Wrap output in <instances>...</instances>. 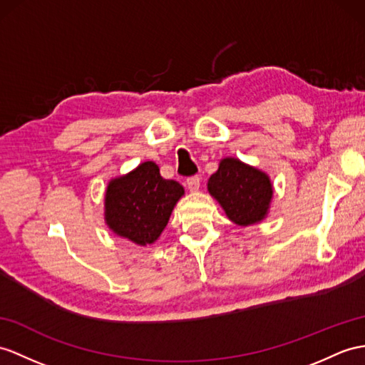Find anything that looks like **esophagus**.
I'll use <instances>...</instances> for the list:
<instances>
[{
	"label": "esophagus",
	"instance_id": "1",
	"mask_svg": "<svg viewBox=\"0 0 365 365\" xmlns=\"http://www.w3.org/2000/svg\"><path fill=\"white\" fill-rule=\"evenodd\" d=\"M200 184H201V178L200 176H190V178H187V189L190 192H197L200 189Z\"/></svg>",
	"mask_w": 365,
	"mask_h": 365
}]
</instances>
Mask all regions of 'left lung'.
Segmentation results:
<instances>
[{
    "mask_svg": "<svg viewBox=\"0 0 365 365\" xmlns=\"http://www.w3.org/2000/svg\"><path fill=\"white\" fill-rule=\"evenodd\" d=\"M207 190L238 226L260 223L268 215L272 200L269 176L235 158L220 161L207 181Z\"/></svg>",
    "mask_w": 365,
    "mask_h": 365,
    "instance_id": "1",
    "label": "left lung"
}]
</instances>
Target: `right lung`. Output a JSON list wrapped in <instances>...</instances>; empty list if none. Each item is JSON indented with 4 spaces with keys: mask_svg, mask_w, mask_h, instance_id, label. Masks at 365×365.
I'll list each match as a JSON object with an SVG mask.
<instances>
[{
    "mask_svg": "<svg viewBox=\"0 0 365 365\" xmlns=\"http://www.w3.org/2000/svg\"><path fill=\"white\" fill-rule=\"evenodd\" d=\"M184 187L164 180L153 161L114 178L105 193V223L115 235L139 246L155 243L168 223Z\"/></svg>",
    "mask_w": 365,
    "mask_h": 365,
    "instance_id": "1",
    "label": "right lung"
}]
</instances>
